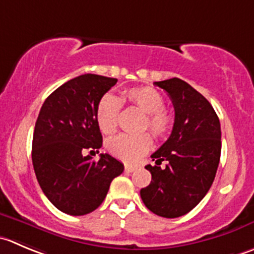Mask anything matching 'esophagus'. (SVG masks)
I'll list each match as a JSON object with an SVG mask.
<instances>
[{"mask_svg":"<svg viewBox=\"0 0 254 254\" xmlns=\"http://www.w3.org/2000/svg\"><path fill=\"white\" fill-rule=\"evenodd\" d=\"M124 169H125V171H127V172H132V171H135V170H136L137 167H136V166H134V165H129V164H127V165H125Z\"/></svg>","mask_w":254,"mask_h":254,"instance_id":"esophagus-1","label":"esophagus"}]
</instances>
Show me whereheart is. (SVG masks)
Masks as SVG:
<instances>
[{"label": "heart", "instance_id": "heart-1", "mask_svg": "<svg viewBox=\"0 0 254 254\" xmlns=\"http://www.w3.org/2000/svg\"><path fill=\"white\" fill-rule=\"evenodd\" d=\"M122 104H129L145 113L141 129H149L154 136L164 137L174 127V115L164 107V98L157 90L150 87H136L127 90L120 98L107 94L99 100L97 107V124L100 131L112 135L118 127ZM152 146L147 132L139 135L122 134L108 140L107 149L113 156L127 162H135L144 156Z\"/></svg>", "mask_w": 254, "mask_h": 254}]
</instances>
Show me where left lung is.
I'll list each match as a JSON object with an SVG mask.
<instances>
[{
	"instance_id": "obj_1",
	"label": "left lung",
	"mask_w": 254,
	"mask_h": 254,
	"mask_svg": "<svg viewBox=\"0 0 254 254\" xmlns=\"http://www.w3.org/2000/svg\"><path fill=\"white\" fill-rule=\"evenodd\" d=\"M167 93L175 109L171 135L151 155L155 166L149 186L140 190L144 205L155 215H186L208 192L221 157V125L212 105L189 83L171 78L155 82ZM162 161L167 166L160 168Z\"/></svg>"
}]
</instances>
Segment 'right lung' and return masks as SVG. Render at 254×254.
<instances>
[{"label": "right lung", "instance_id": "add662e5", "mask_svg": "<svg viewBox=\"0 0 254 254\" xmlns=\"http://www.w3.org/2000/svg\"><path fill=\"white\" fill-rule=\"evenodd\" d=\"M115 78L83 74L57 88L43 103L32 141L37 181L62 212L83 216L97 210L124 165L109 154L93 161L84 150L102 147L97 107ZM90 151V152H92Z\"/></svg>", "mask_w": 254, "mask_h": 254}]
</instances>
